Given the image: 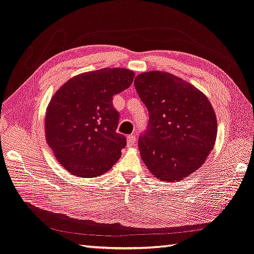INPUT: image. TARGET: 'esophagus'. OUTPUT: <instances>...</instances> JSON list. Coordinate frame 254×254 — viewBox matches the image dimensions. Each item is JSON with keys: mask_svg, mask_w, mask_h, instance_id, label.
I'll use <instances>...</instances> for the list:
<instances>
[{"mask_svg": "<svg viewBox=\"0 0 254 254\" xmlns=\"http://www.w3.org/2000/svg\"><path fill=\"white\" fill-rule=\"evenodd\" d=\"M136 141V136L135 135H130L127 137V146H132L134 145Z\"/></svg>", "mask_w": 254, "mask_h": 254, "instance_id": "1", "label": "esophagus"}]
</instances>
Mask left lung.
<instances>
[{
	"label": "left lung",
	"instance_id": "left-lung-1",
	"mask_svg": "<svg viewBox=\"0 0 254 254\" xmlns=\"http://www.w3.org/2000/svg\"><path fill=\"white\" fill-rule=\"evenodd\" d=\"M135 87L148 110L138 139L140 155L155 177L177 182L203 165L217 138V118L202 92L173 74H139Z\"/></svg>",
	"mask_w": 254,
	"mask_h": 254
}]
</instances>
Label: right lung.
Returning a JSON list of instances; mask_svg holds the SVG:
<instances>
[{
    "instance_id": "right-lung-1",
    "label": "right lung",
    "mask_w": 254,
    "mask_h": 254,
    "mask_svg": "<svg viewBox=\"0 0 254 254\" xmlns=\"http://www.w3.org/2000/svg\"><path fill=\"white\" fill-rule=\"evenodd\" d=\"M134 76L127 69L106 68L77 75L55 93L47 110L46 139L64 170L92 178L117 162L127 138L116 132L119 112L113 96Z\"/></svg>"
}]
</instances>
